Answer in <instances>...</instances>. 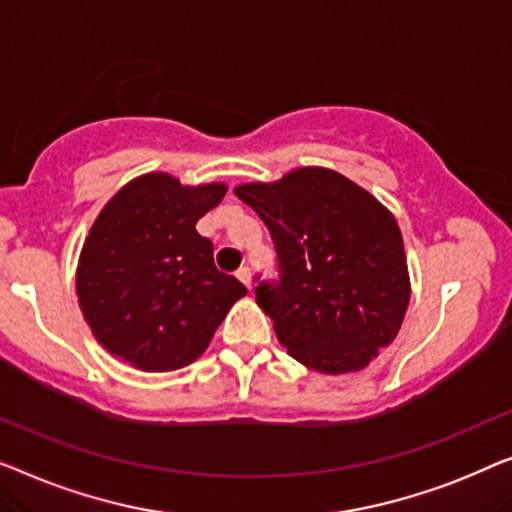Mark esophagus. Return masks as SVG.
I'll use <instances>...</instances> for the list:
<instances>
[{
  "label": "esophagus",
  "mask_w": 512,
  "mask_h": 512,
  "mask_svg": "<svg viewBox=\"0 0 512 512\" xmlns=\"http://www.w3.org/2000/svg\"><path fill=\"white\" fill-rule=\"evenodd\" d=\"M236 278H239L241 283L248 287V290H250V287H253V273H250L248 266H243V269L236 271Z\"/></svg>",
  "instance_id": "1"
}]
</instances>
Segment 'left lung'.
I'll return each instance as SVG.
<instances>
[{
  "label": "left lung",
  "instance_id": "8db88e82",
  "mask_svg": "<svg viewBox=\"0 0 512 512\" xmlns=\"http://www.w3.org/2000/svg\"><path fill=\"white\" fill-rule=\"evenodd\" d=\"M269 227L280 283L257 287L280 345L306 369L362 371L397 338L410 276L397 218L364 187L325 167L236 185Z\"/></svg>",
  "mask_w": 512,
  "mask_h": 512
}]
</instances>
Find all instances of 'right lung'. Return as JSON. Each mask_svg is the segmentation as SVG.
I'll list each match as a JSON object with an SVG mask.
<instances>
[{"label":"right lung","instance_id":"1","mask_svg":"<svg viewBox=\"0 0 512 512\" xmlns=\"http://www.w3.org/2000/svg\"><path fill=\"white\" fill-rule=\"evenodd\" d=\"M225 183L183 185L164 171L136 176L106 201L85 236L76 294L92 334L139 371H176L204 355L248 290L213 264L197 220Z\"/></svg>","mask_w":512,"mask_h":512}]
</instances>
